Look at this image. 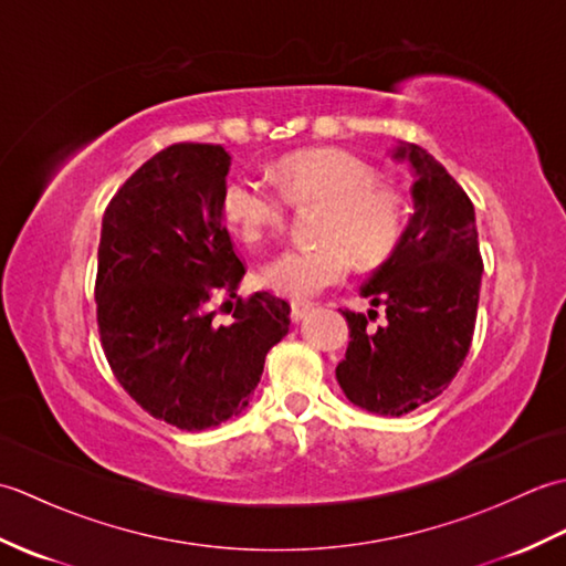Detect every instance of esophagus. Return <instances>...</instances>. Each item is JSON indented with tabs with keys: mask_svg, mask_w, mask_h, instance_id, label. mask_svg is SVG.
<instances>
[{
	"mask_svg": "<svg viewBox=\"0 0 566 566\" xmlns=\"http://www.w3.org/2000/svg\"><path fill=\"white\" fill-rule=\"evenodd\" d=\"M290 306H292V321H294V323L302 321V318L308 314V311L314 308L308 302H292Z\"/></svg>",
	"mask_w": 566,
	"mask_h": 566,
	"instance_id": "esophagus-1",
	"label": "esophagus"
}]
</instances>
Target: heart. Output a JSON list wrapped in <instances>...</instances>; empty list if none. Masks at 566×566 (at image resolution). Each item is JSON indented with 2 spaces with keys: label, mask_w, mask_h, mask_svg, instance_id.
Returning a JSON list of instances; mask_svg holds the SVG:
<instances>
[{
  "label": "heart",
  "mask_w": 566,
  "mask_h": 566,
  "mask_svg": "<svg viewBox=\"0 0 566 566\" xmlns=\"http://www.w3.org/2000/svg\"><path fill=\"white\" fill-rule=\"evenodd\" d=\"M280 195L250 177L228 182L221 197L226 226L248 245H262L286 231V203L306 209L323 203L314 250L286 252L262 270L272 292L311 298L340 284L357 262L377 270L399 250L408 221V197L379 179V167L345 148H302L270 167Z\"/></svg>",
  "instance_id": "obj_1"
}]
</instances>
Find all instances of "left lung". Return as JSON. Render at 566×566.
<instances>
[{
	"label": "left lung",
	"mask_w": 566,
	"mask_h": 566,
	"mask_svg": "<svg viewBox=\"0 0 566 566\" xmlns=\"http://www.w3.org/2000/svg\"><path fill=\"white\" fill-rule=\"evenodd\" d=\"M394 158L413 165V216L394 258L363 286L387 323L371 328L377 311L367 318L345 308L350 343L335 367L347 399L377 416H403L450 387L472 345L484 272L467 191L416 143Z\"/></svg>",
	"instance_id": "8db88e82"
}]
</instances>
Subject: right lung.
Instances as JSON below:
<instances>
[{
  "label": "right lung",
  "mask_w": 566,
  "mask_h": 566,
  "mask_svg": "<svg viewBox=\"0 0 566 566\" xmlns=\"http://www.w3.org/2000/svg\"><path fill=\"white\" fill-rule=\"evenodd\" d=\"M228 167L221 146L175 143L126 179L102 219L94 298L106 363L143 411L179 430L243 413L264 357L290 333L280 296L230 304L245 268L221 216ZM219 310L232 314L226 327Z\"/></svg>",
  "instance_id": "add662e5"
}]
</instances>
